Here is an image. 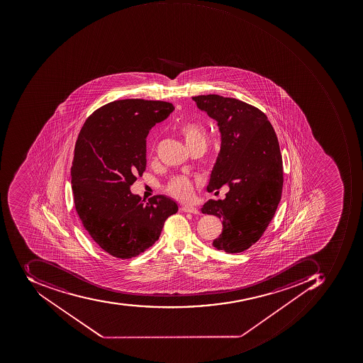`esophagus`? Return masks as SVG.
Instances as JSON below:
<instances>
[{"label": "esophagus", "instance_id": "34e87169", "mask_svg": "<svg viewBox=\"0 0 363 363\" xmlns=\"http://www.w3.org/2000/svg\"><path fill=\"white\" fill-rule=\"evenodd\" d=\"M184 212H188V213H194V215H198L199 213V210L197 208L191 207V206H184L182 208Z\"/></svg>", "mask_w": 363, "mask_h": 363}]
</instances>
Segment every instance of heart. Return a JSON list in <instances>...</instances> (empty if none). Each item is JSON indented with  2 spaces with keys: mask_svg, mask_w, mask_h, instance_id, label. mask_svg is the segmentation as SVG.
I'll use <instances>...</instances> for the list:
<instances>
[{
  "mask_svg": "<svg viewBox=\"0 0 363 363\" xmlns=\"http://www.w3.org/2000/svg\"><path fill=\"white\" fill-rule=\"evenodd\" d=\"M179 132L183 135L186 144L190 150L198 146H207V130L201 122H187L180 126ZM166 191L176 199L188 200L194 193V186L191 180L185 176H177L170 180L166 185Z\"/></svg>",
  "mask_w": 363,
  "mask_h": 363,
  "instance_id": "1",
  "label": "heart"
}]
</instances>
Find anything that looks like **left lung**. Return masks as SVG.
<instances>
[{"label":"left lung","mask_w":363,"mask_h":363,"mask_svg":"<svg viewBox=\"0 0 363 363\" xmlns=\"http://www.w3.org/2000/svg\"><path fill=\"white\" fill-rule=\"evenodd\" d=\"M200 110L215 118L221 148L208 191L227 184L225 200H209L203 213L223 222L212 245L240 253L259 241L273 219L283 190V160L279 140L267 116L257 106L218 94L193 96Z\"/></svg>","instance_id":"obj_1"}]
</instances>
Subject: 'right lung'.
<instances>
[{
	"mask_svg": "<svg viewBox=\"0 0 363 363\" xmlns=\"http://www.w3.org/2000/svg\"><path fill=\"white\" fill-rule=\"evenodd\" d=\"M169 102L124 99L90 114L74 145V208L86 231L104 252L131 259L151 247L177 203L157 195L143 201L130 186L146 168V136L174 111Z\"/></svg>",
	"mask_w": 363,
	"mask_h": 363,
	"instance_id": "add662e5",
	"label": "right lung"
}]
</instances>
